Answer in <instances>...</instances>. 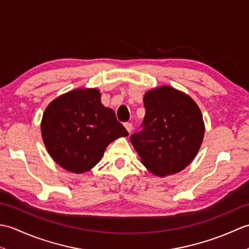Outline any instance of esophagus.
Segmentation results:
<instances>
[{"instance_id":"1","label":"esophagus","mask_w":249,"mask_h":249,"mask_svg":"<svg viewBox=\"0 0 249 249\" xmlns=\"http://www.w3.org/2000/svg\"><path fill=\"white\" fill-rule=\"evenodd\" d=\"M124 126H125V128L127 129L128 133L130 134V133H131V130H133V124H131V123H125V124H124Z\"/></svg>"}]
</instances>
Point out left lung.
Returning <instances> with one entry per match:
<instances>
[{
  "label": "left lung",
  "instance_id": "left-lung-1",
  "mask_svg": "<svg viewBox=\"0 0 249 249\" xmlns=\"http://www.w3.org/2000/svg\"><path fill=\"white\" fill-rule=\"evenodd\" d=\"M145 115L140 129L130 136L147 170L158 177L186 168L197 155L204 136L201 111L187 95L171 87L146 92Z\"/></svg>",
  "mask_w": 249,
  "mask_h": 249
}]
</instances>
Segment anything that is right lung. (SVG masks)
<instances>
[{
    "mask_svg": "<svg viewBox=\"0 0 249 249\" xmlns=\"http://www.w3.org/2000/svg\"><path fill=\"white\" fill-rule=\"evenodd\" d=\"M41 135L51 157L73 173H83L102 160L111 142L128 136L114 111L100 102L96 89H73L55 98L41 121Z\"/></svg>",
    "mask_w": 249,
    "mask_h": 249,
    "instance_id": "obj_1",
    "label": "right lung"
}]
</instances>
